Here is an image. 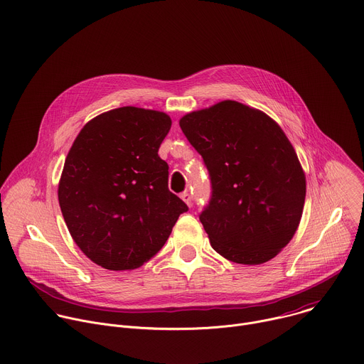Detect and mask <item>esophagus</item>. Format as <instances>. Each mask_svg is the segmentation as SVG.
I'll return each instance as SVG.
<instances>
[{
    "instance_id": "34e87169",
    "label": "esophagus",
    "mask_w": 364,
    "mask_h": 364,
    "mask_svg": "<svg viewBox=\"0 0 364 364\" xmlns=\"http://www.w3.org/2000/svg\"><path fill=\"white\" fill-rule=\"evenodd\" d=\"M181 198H183L188 205H191V204H193V197H191V194H190V193H187V191H186V193H183V194H181Z\"/></svg>"
}]
</instances>
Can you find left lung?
Returning a JSON list of instances; mask_svg holds the SVG:
<instances>
[{"instance_id":"left-lung-1","label":"left lung","mask_w":364,"mask_h":364,"mask_svg":"<svg viewBox=\"0 0 364 364\" xmlns=\"http://www.w3.org/2000/svg\"><path fill=\"white\" fill-rule=\"evenodd\" d=\"M180 127L209 171L212 194L200 222L213 249L259 265L292 239L305 201L294 146L264 112L235 100L187 114Z\"/></svg>"}]
</instances>
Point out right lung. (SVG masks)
<instances>
[{"instance_id":"1","label":"right lung","mask_w":364,"mask_h":364,"mask_svg":"<svg viewBox=\"0 0 364 364\" xmlns=\"http://www.w3.org/2000/svg\"><path fill=\"white\" fill-rule=\"evenodd\" d=\"M171 128L164 112L124 107L87 122L59 183V203L80 250L111 271L157 255L187 204L168 190L159 149Z\"/></svg>"}]
</instances>
